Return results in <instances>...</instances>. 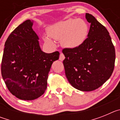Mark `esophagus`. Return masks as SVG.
Segmentation results:
<instances>
[{
    "label": "esophagus",
    "instance_id": "obj_1",
    "mask_svg": "<svg viewBox=\"0 0 120 120\" xmlns=\"http://www.w3.org/2000/svg\"><path fill=\"white\" fill-rule=\"evenodd\" d=\"M64 59H65V56H64V55L62 53H61L60 55H59V60L62 61Z\"/></svg>",
    "mask_w": 120,
    "mask_h": 120
}]
</instances>
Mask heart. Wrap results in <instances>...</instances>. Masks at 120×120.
<instances>
[{"instance_id": "b5f03b06", "label": "heart", "mask_w": 120, "mask_h": 120, "mask_svg": "<svg viewBox=\"0 0 120 120\" xmlns=\"http://www.w3.org/2000/svg\"><path fill=\"white\" fill-rule=\"evenodd\" d=\"M48 35L43 36L45 43L55 45V40H61L63 47L68 49L78 47L85 41L88 27L85 22L81 19H70L50 26L47 29Z\"/></svg>"}]
</instances>
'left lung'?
Here are the masks:
<instances>
[{"instance_id": "obj_1", "label": "left lung", "mask_w": 120, "mask_h": 120, "mask_svg": "<svg viewBox=\"0 0 120 120\" xmlns=\"http://www.w3.org/2000/svg\"><path fill=\"white\" fill-rule=\"evenodd\" d=\"M85 17L91 23L88 38L78 47L65 48L62 53L65 75L73 87L91 91L109 79L114 69L115 47L105 27L91 14Z\"/></svg>"}]
</instances>
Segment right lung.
<instances>
[{"label":"right lung","instance_id":"obj_1","mask_svg":"<svg viewBox=\"0 0 120 120\" xmlns=\"http://www.w3.org/2000/svg\"><path fill=\"white\" fill-rule=\"evenodd\" d=\"M33 23L27 20L9 35L1 65L8 90L24 100L36 99L44 94L52 64L59 56L58 51L46 53L41 50L38 37L32 27Z\"/></svg>","mask_w":120,"mask_h":120}]
</instances>
